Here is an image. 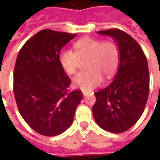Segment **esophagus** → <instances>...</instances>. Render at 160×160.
Here are the masks:
<instances>
[{
    "label": "esophagus",
    "mask_w": 160,
    "mask_h": 160,
    "mask_svg": "<svg viewBox=\"0 0 160 160\" xmlns=\"http://www.w3.org/2000/svg\"><path fill=\"white\" fill-rule=\"evenodd\" d=\"M82 92H83V95H84V96H86V95H88V93L85 92V91H84V90H83Z\"/></svg>",
    "instance_id": "obj_1"
}]
</instances>
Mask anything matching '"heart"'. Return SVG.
Masks as SVG:
<instances>
[{
    "instance_id": "obj_1",
    "label": "heart",
    "mask_w": 160,
    "mask_h": 160,
    "mask_svg": "<svg viewBox=\"0 0 160 160\" xmlns=\"http://www.w3.org/2000/svg\"><path fill=\"white\" fill-rule=\"evenodd\" d=\"M74 50H62L59 61L65 72L74 75L80 66V60H86L87 70L74 78L75 85L84 90L98 86L102 81V75L111 76L118 67L119 49L113 41L102 42L99 39L85 37L74 44Z\"/></svg>"
}]
</instances>
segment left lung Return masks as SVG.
Masks as SVG:
<instances>
[{
    "mask_svg": "<svg viewBox=\"0 0 160 160\" xmlns=\"http://www.w3.org/2000/svg\"><path fill=\"white\" fill-rule=\"evenodd\" d=\"M97 33L116 41L119 64L111 83L95 93L93 115L100 128L119 134L130 129L144 110L149 92L148 61L141 46L126 32L114 28Z\"/></svg>",
    "mask_w": 160,
    "mask_h": 160,
    "instance_id": "1",
    "label": "left lung"
}]
</instances>
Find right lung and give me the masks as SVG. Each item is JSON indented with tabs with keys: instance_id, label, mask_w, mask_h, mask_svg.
<instances>
[{
	"instance_id": "add662e5",
	"label": "right lung",
	"mask_w": 160,
	"mask_h": 160,
	"mask_svg": "<svg viewBox=\"0 0 160 160\" xmlns=\"http://www.w3.org/2000/svg\"><path fill=\"white\" fill-rule=\"evenodd\" d=\"M76 34L46 29L24 44L14 69L13 90L20 114L31 129L55 136L71 125L83 98L69 91L70 79L59 61L61 49Z\"/></svg>"
}]
</instances>
